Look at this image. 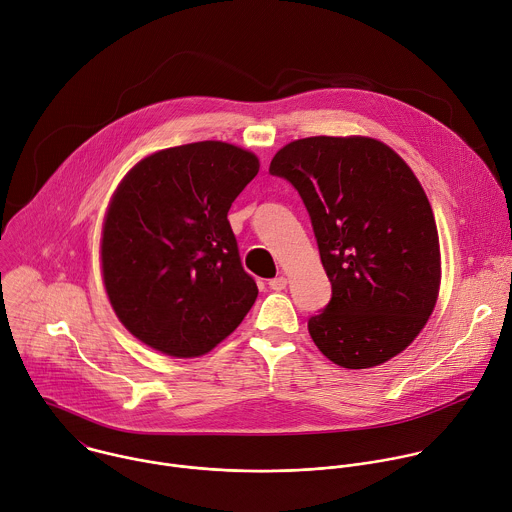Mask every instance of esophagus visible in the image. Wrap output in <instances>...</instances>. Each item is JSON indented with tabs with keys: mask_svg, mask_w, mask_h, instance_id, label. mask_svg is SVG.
Listing matches in <instances>:
<instances>
[{
	"mask_svg": "<svg viewBox=\"0 0 512 512\" xmlns=\"http://www.w3.org/2000/svg\"><path fill=\"white\" fill-rule=\"evenodd\" d=\"M269 287H271L273 291H283V289L287 287V279H285L283 275H279V277H275V279L269 281Z\"/></svg>",
	"mask_w": 512,
	"mask_h": 512,
	"instance_id": "34e87169",
	"label": "esophagus"
}]
</instances>
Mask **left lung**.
I'll return each mask as SVG.
<instances>
[{
    "label": "left lung",
    "instance_id": "obj_1",
    "mask_svg": "<svg viewBox=\"0 0 512 512\" xmlns=\"http://www.w3.org/2000/svg\"><path fill=\"white\" fill-rule=\"evenodd\" d=\"M269 173L299 193L331 283L307 321L319 352L348 370L404 352L440 287L438 231L412 168L368 136H311L285 144Z\"/></svg>",
    "mask_w": 512,
    "mask_h": 512
}]
</instances>
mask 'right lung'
I'll list each match as a JSON object with an SVG mask.
<instances>
[{"label":"right lung","instance_id":"right-lung-1","mask_svg":"<svg viewBox=\"0 0 512 512\" xmlns=\"http://www.w3.org/2000/svg\"><path fill=\"white\" fill-rule=\"evenodd\" d=\"M259 173L239 146L203 140L142 158L102 229L112 309L142 344L173 358L211 352L257 299L227 213Z\"/></svg>","mask_w":512,"mask_h":512}]
</instances>
